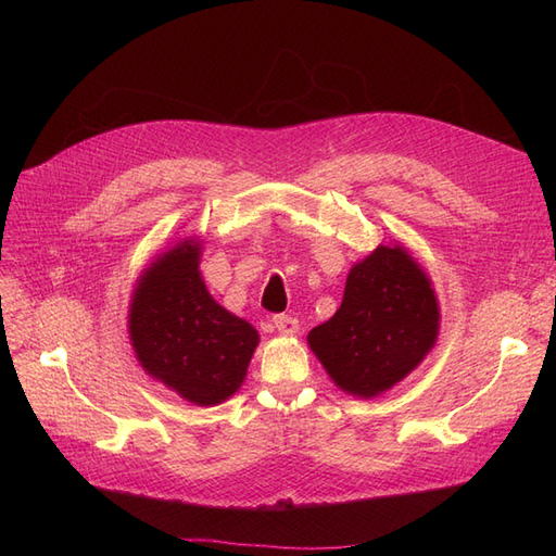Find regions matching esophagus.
Listing matches in <instances>:
<instances>
[{
    "instance_id": "obj_1",
    "label": "esophagus",
    "mask_w": 556,
    "mask_h": 556,
    "mask_svg": "<svg viewBox=\"0 0 556 556\" xmlns=\"http://www.w3.org/2000/svg\"><path fill=\"white\" fill-rule=\"evenodd\" d=\"M274 327L278 329L280 336H285V339H292V336L299 333V323L294 317L290 315H276L274 317Z\"/></svg>"
}]
</instances>
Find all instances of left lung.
<instances>
[{
  "instance_id": "obj_1",
  "label": "left lung",
  "mask_w": 556,
  "mask_h": 556,
  "mask_svg": "<svg viewBox=\"0 0 556 556\" xmlns=\"http://www.w3.org/2000/svg\"><path fill=\"white\" fill-rule=\"evenodd\" d=\"M439 331L431 278L394 241L352 264L339 311L308 331V348L339 390L376 399L425 362Z\"/></svg>"
}]
</instances>
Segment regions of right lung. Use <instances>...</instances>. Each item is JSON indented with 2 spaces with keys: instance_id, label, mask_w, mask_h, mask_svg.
Wrapping results in <instances>:
<instances>
[{
  "instance_id": "1",
  "label": "right lung",
  "mask_w": 556,
  "mask_h": 556,
  "mask_svg": "<svg viewBox=\"0 0 556 556\" xmlns=\"http://www.w3.org/2000/svg\"><path fill=\"white\" fill-rule=\"evenodd\" d=\"M197 233L169 245L139 276L127 331L143 371L194 406H217L241 390L260 333L211 296L199 271Z\"/></svg>"
}]
</instances>
